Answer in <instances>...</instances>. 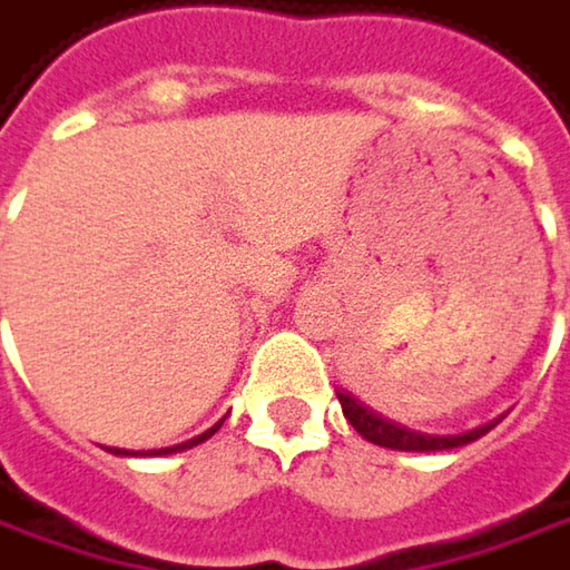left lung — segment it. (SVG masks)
I'll use <instances>...</instances> for the list:
<instances>
[{"mask_svg":"<svg viewBox=\"0 0 570 570\" xmlns=\"http://www.w3.org/2000/svg\"><path fill=\"white\" fill-rule=\"evenodd\" d=\"M337 402H341L344 417L351 421V428H354L363 440H370V443H376V446H385V450H402V453H440V450H456V446H465V443L484 436V433L501 421V417H498V421L482 424V428H475V431L436 436V433L411 431V428H402V424L389 421L380 411L363 405L357 395H351V392H337Z\"/></svg>","mask_w":570,"mask_h":570,"instance_id":"8db88e82","label":"left lung"}]
</instances>
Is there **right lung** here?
<instances>
[{
    "mask_svg": "<svg viewBox=\"0 0 570 570\" xmlns=\"http://www.w3.org/2000/svg\"><path fill=\"white\" fill-rule=\"evenodd\" d=\"M219 428V424H216ZM216 428L210 431H204L200 436H194V440H185V443H178V446H165V450H146V453H130V450H114L117 456H168V453H181V450H190V446H197V443H204L207 436L216 433Z\"/></svg>",
    "mask_w": 570,
    "mask_h": 570,
    "instance_id": "obj_1",
    "label": "right lung"
}]
</instances>
